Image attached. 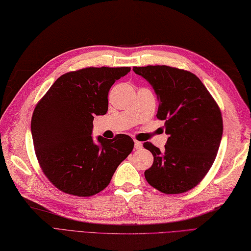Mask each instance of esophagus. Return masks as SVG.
<instances>
[{
    "instance_id": "esophagus-1",
    "label": "esophagus",
    "mask_w": 251,
    "mask_h": 251,
    "mask_svg": "<svg viewBox=\"0 0 251 251\" xmlns=\"http://www.w3.org/2000/svg\"><path fill=\"white\" fill-rule=\"evenodd\" d=\"M142 147H143L142 142L135 140V141H134V148H135L136 150H139V149H142Z\"/></svg>"
}]
</instances>
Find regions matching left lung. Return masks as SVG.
<instances>
[{
  "label": "left lung",
  "instance_id": "1",
  "mask_svg": "<svg viewBox=\"0 0 251 251\" xmlns=\"http://www.w3.org/2000/svg\"><path fill=\"white\" fill-rule=\"evenodd\" d=\"M153 86L159 101L157 119L169 134L165 150L150 142L153 154L145 178L165 194L195 188L213 166L220 146L223 120L219 105L200 79L189 71L168 66L133 67Z\"/></svg>",
  "mask_w": 251,
  "mask_h": 251
}]
</instances>
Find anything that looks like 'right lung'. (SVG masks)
<instances>
[{"label":"right lung","mask_w":251,"mask_h":251,"mask_svg":"<svg viewBox=\"0 0 251 251\" xmlns=\"http://www.w3.org/2000/svg\"><path fill=\"white\" fill-rule=\"evenodd\" d=\"M131 68H84L61 75L38 101L31 119L35 155L49 181L63 193L90 197L109 184L131 153L129 135L92 137L95 116L108 109V92Z\"/></svg>","instance_id":"1"}]
</instances>
